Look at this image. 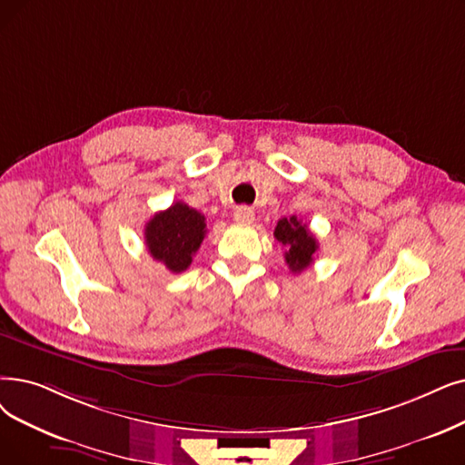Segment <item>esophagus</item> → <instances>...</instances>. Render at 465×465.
Segmentation results:
<instances>
[{
    "label": "esophagus",
    "mask_w": 465,
    "mask_h": 465,
    "mask_svg": "<svg viewBox=\"0 0 465 465\" xmlns=\"http://www.w3.org/2000/svg\"><path fill=\"white\" fill-rule=\"evenodd\" d=\"M233 220L239 222V224H251V222L254 220V213L249 207H237L233 211Z\"/></svg>",
    "instance_id": "esophagus-1"
}]
</instances>
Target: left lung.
Masks as SVG:
<instances>
[{
	"mask_svg": "<svg viewBox=\"0 0 465 465\" xmlns=\"http://www.w3.org/2000/svg\"><path fill=\"white\" fill-rule=\"evenodd\" d=\"M273 235L285 247V260L292 273L304 272L312 264L313 254L319 249L317 239L296 216L281 218L277 222Z\"/></svg>",
	"mask_w": 465,
	"mask_h": 465,
	"instance_id": "left-lung-1",
	"label": "left lung"
}]
</instances>
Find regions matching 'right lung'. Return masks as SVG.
<instances>
[{
  "label": "right lung",
  "mask_w": 465,
  "mask_h": 465,
  "mask_svg": "<svg viewBox=\"0 0 465 465\" xmlns=\"http://www.w3.org/2000/svg\"><path fill=\"white\" fill-rule=\"evenodd\" d=\"M205 216L176 201L167 211L155 213L144 228L148 252L153 260L165 264L173 273L190 268L193 254L207 233Z\"/></svg>",
  "instance_id": "right-lung-1"
}]
</instances>
